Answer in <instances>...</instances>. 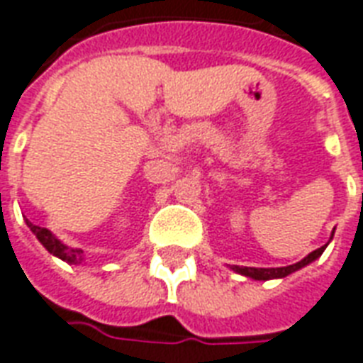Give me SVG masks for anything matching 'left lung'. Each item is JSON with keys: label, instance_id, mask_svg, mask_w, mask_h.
Instances as JSON below:
<instances>
[{"label": "left lung", "instance_id": "8db88e82", "mask_svg": "<svg viewBox=\"0 0 363 363\" xmlns=\"http://www.w3.org/2000/svg\"><path fill=\"white\" fill-rule=\"evenodd\" d=\"M333 235H335V230H333ZM333 235L329 238V242L333 240ZM327 242V244H329ZM327 244L321 246V248L313 250L311 254L304 257V259H300L298 264H292V265H286V267H240V265H230V269L235 271V273H240L244 277H250L254 279V281H269V279H283L286 275H291L294 271L302 269L306 265H310L311 262H315L321 254H323V250L327 248Z\"/></svg>", "mask_w": 363, "mask_h": 363}]
</instances>
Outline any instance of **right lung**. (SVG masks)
<instances>
[{"mask_svg":"<svg viewBox=\"0 0 363 363\" xmlns=\"http://www.w3.org/2000/svg\"><path fill=\"white\" fill-rule=\"evenodd\" d=\"M26 225L30 227V230L36 235V238H38L40 242H42V246H44L50 254H53L55 257H59V259H63V262H67V264H82V259H84V252L80 248H69L67 244H63L61 240H59L57 236L53 235L52 230L44 229V227H38V225H32L30 221H26Z\"/></svg>","mask_w":363,"mask_h":363,"instance_id":"add662e5","label":"right lung"}]
</instances>
